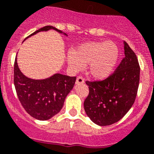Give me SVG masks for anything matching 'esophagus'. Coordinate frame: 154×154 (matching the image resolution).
<instances>
[{"label":"esophagus","instance_id":"34e87169","mask_svg":"<svg viewBox=\"0 0 154 154\" xmlns=\"http://www.w3.org/2000/svg\"><path fill=\"white\" fill-rule=\"evenodd\" d=\"M75 83L76 84H82V83H84V79H83V78H82V76H79V77H77Z\"/></svg>","mask_w":154,"mask_h":154}]
</instances>
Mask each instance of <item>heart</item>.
<instances>
[{"label":"heart","instance_id":"b5f03b06","mask_svg":"<svg viewBox=\"0 0 154 154\" xmlns=\"http://www.w3.org/2000/svg\"><path fill=\"white\" fill-rule=\"evenodd\" d=\"M118 60L119 49L111 41L85 42L67 57L71 69L79 72L88 65L89 74L97 80L109 78L115 71Z\"/></svg>","mask_w":154,"mask_h":154}]
</instances>
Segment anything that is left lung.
Segmentation results:
<instances>
[{
    "label": "left lung",
    "mask_w": 154,
    "mask_h": 154,
    "mask_svg": "<svg viewBox=\"0 0 154 154\" xmlns=\"http://www.w3.org/2000/svg\"><path fill=\"white\" fill-rule=\"evenodd\" d=\"M124 45L125 57L113 74L102 81L86 82L89 95L84 101L85 112L99 126L121 120L135 101L140 67L134 51L126 42Z\"/></svg>",
    "instance_id": "8db88e82"
}]
</instances>
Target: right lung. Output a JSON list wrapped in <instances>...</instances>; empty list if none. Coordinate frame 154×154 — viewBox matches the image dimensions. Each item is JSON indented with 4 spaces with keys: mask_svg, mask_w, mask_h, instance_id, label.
<instances>
[{
    "mask_svg": "<svg viewBox=\"0 0 154 154\" xmlns=\"http://www.w3.org/2000/svg\"><path fill=\"white\" fill-rule=\"evenodd\" d=\"M49 30H57V32L68 36L67 34L54 26H45L36 30L27 38L41 31ZM75 80L76 77L60 73L54 74L45 79L28 78L19 68L16 57L15 60L14 85L18 98L26 112L37 120H49L61 110L64 100L73 88Z\"/></svg>",
    "mask_w": 154,
    "mask_h": 154,
    "instance_id": "1",
    "label": "right lung"
}]
</instances>
